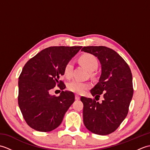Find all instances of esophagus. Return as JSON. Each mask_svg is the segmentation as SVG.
Listing matches in <instances>:
<instances>
[{
    "label": "esophagus",
    "instance_id": "obj_1",
    "mask_svg": "<svg viewBox=\"0 0 150 150\" xmlns=\"http://www.w3.org/2000/svg\"><path fill=\"white\" fill-rule=\"evenodd\" d=\"M75 99L76 100H79L80 99V96L78 94H75Z\"/></svg>",
    "mask_w": 150,
    "mask_h": 150
}]
</instances>
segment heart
Returning <instances> with one entry per match:
<instances>
[{
	"label": "heart",
	"instance_id": "obj_1",
	"mask_svg": "<svg viewBox=\"0 0 150 150\" xmlns=\"http://www.w3.org/2000/svg\"><path fill=\"white\" fill-rule=\"evenodd\" d=\"M80 60L88 70L90 71H93L98 68V62L96 57L92 54L86 53L82 55ZM73 65L72 61H69L64 67V75L67 78L71 77L72 75ZM90 87V84L88 82H82L78 80H73L70 82L68 85V89L72 92L77 93H82Z\"/></svg>",
	"mask_w": 150,
	"mask_h": 150
}]
</instances>
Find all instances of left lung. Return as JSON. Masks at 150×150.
<instances>
[{
	"mask_svg": "<svg viewBox=\"0 0 150 150\" xmlns=\"http://www.w3.org/2000/svg\"><path fill=\"white\" fill-rule=\"evenodd\" d=\"M81 51L93 54L99 60L100 77L90 91L96 99L100 95L104 98L99 103L94 98L81 97L84 104V124L95 134L109 135L119 128L128 115L133 94L131 69L125 60L109 47L84 46Z\"/></svg>",
	"mask_w": 150,
	"mask_h": 150,
	"instance_id": "8db88e82",
	"label": "left lung"
}]
</instances>
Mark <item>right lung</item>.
Segmentation results:
<instances>
[{
	"label": "right lung",
	"mask_w": 150,
	"mask_h": 150,
	"mask_svg": "<svg viewBox=\"0 0 150 150\" xmlns=\"http://www.w3.org/2000/svg\"><path fill=\"white\" fill-rule=\"evenodd\" d=\"M82 46H51L41 51L24 65L18 77V104L26 122L31 128L47 132L57 128L75 101L71 91L63 90L64 67ZM57 85L62 92L51 95Z\"/></svg>",
	"instance_id": "obj_1"
}]
</instances>
